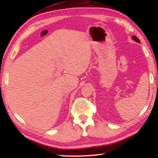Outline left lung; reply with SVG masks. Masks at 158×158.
I'll return each instance as SVG.
<instances>
[{
    "instance_id": "8db88e82",
    "label": "left lung",
    "mask_w": 158,
    "mask_h": 158,
    "mask_svg": "<svg viewBox=\"0 0 158 158\" xmlns=\"http://www.w3.org/2000/svg\"><path fill=\"white\" fill-rule=\"evenodd\" d=\"M132 39L134 41L137 42H138V43H140V40L136 36H132Z\"/></svg>"
}]
</instances>
